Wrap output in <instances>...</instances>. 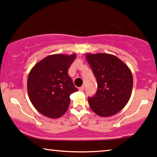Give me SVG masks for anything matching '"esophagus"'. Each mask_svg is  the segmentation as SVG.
I'll list each match as a JSON object with an SVG mask.
<instances>
[{"label": "esophagus", "mask_w": 157, "mask_h": 157, "mask_svg": "<svg viewBox=\"0 0 157 157\" xmlns=\"http://www.w3.org/2000/svg\"><path fill=\"white\" fill-rule=\"evenodd\" d=\"M84 88H85V87L82 85V86H81V87H80V88H79V90L83 91V90H84Z\"/></svg>", "instance_id": "34e87169"}]
</instances>
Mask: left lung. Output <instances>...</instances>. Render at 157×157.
I'll list each match as a JSON object with an SVG mask.
<instances>
[{
  "label": "left lung",
  "mask_w": 157,
  "mask_h": 157,
  "mask_svg": "<svg viewBox=\"0 0 157 157\" xmlns=\"http://www.w3.org/2000/svg\"><path fill=\"white\" fill-rule=\"evenodd\" d=\"M85 58L98 83L96 95L88 98L90 109L103 117L113 116L126 106L131 96V71L114 55L88 53Z\"/></svg>",
  "instance_id": "obj_1"
}]
</instances>
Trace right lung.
Returning <instances> with one entry per match:
<instances>
[{
  "mask_svg": "<svg viewBox=\"0 0 157 157\" xmlns=\"http://www.w3.org/2000/svg\"><path fill=\"white\" fill-rule=\"evenodd\" d=\"M76 54L48 56L32 68L27 79L29 100L37 112L48 118H59L70 103V95L77 88L68 75Z\"/></svg>",
  "mask_w": 157,
  "mask_h": 157,
  "instance_id": "1",
  "label": "right lung"
}]
</instances>
